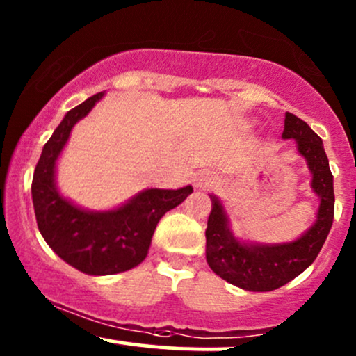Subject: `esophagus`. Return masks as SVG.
I'll return each instance as SVG.
<instances>
[{"label": "esophagus", "mask_w": 356, "mask_h": 356, "mask_svg": "<svg viewBox=\"0 0 356 356\" xmlns=\"http://www.w3.org/2000/svg\"><path fill=\"white\" fill-rule=\"evenodd\" d=\"M211 182H212V179H209V177H201V179H197V181H195V186L202 187V189H206V187L209 186Z\"/></svg>", "instance_id": "obj_1"}]
</instances>
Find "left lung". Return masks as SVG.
<instances>
[{"instance_id": "1", "label": "left lung", "mask_w": 356, "mask_h": 356, "mask_svg": "<svg viewBox=\"0 0 356 356\" xmlns=\"http://www.w3.org/2000/svg\"><path fill=\"white\" fill-rule=\"evenodd\" d=\"M283 138H295L298 150L308 161L313 189L320 195L318 219L305 236L288 244L257 246L243 244L231 234L222 206L216 197L207 219L206 257L216 275L248 291H273L305 271L316 259L333 224V174L321 138L300 117L286 112Z\"/></svg>"}]
</instances>
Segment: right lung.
<instances>
[{"label": "right lung", "mask_w": 356, "mask_h": 356, "mask_svg": "<svg viewBox=\"0 0 356 356\" xmlns=\"http://www.w3.org/2000/svg\"><path fill=\"white\" fill-rule=\"evenodd\" d=\"M104 93L72 108L43 147L35 167L31 195L36 224L43 239L65 263L87 275H117L145 259L157 222L192 192L147 189L125 206L108 212L75 207L55 187V162L67 144L73 125L92 110Z\"/></svg>", "instance_id": "right-lung-1"}]
</instances>
